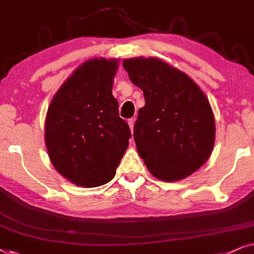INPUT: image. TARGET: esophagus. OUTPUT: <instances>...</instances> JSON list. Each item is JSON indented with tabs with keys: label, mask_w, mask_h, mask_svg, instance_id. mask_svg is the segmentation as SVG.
I'll list each match as a JSON object with an SVG mask.
<instances>
[{
	"label": "esophagus",
	"mask_w": 254,
	"mask_h": 254,
	"mask_svg": "<svg viewBox=\"0 0 254 254\" xmlns=\"http://www.w3.org/2000/svg\"><path fill=\"white\" fill-rule=\"evenodd\" d=\"M127 124H129L130 129H131V131H132L133 130V125H134V118H131V120L127 121Z\"/></svg>",
	"instance_id": "esophagus-1"
}]
</instances>
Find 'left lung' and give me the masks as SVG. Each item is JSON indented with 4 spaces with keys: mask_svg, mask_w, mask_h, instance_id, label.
<instances>
[{
    "mask_svg": "<svg viewBox=\"0 0 254 254\" xmlns=\"http://www.w3.org/2000/svg\"><path fill=\"white\" fill-rule=\"evenodd\" d=\"M131 82L144 93L133 138L147 170L162 181L191 175L210 157L215 118L200 87L157 58L123 60Z\"/></svg>",
    "mask_w": 254,
    "mask_h": 254,
    "instance_id": "left-lung-1",
    "label": "left lung"
}]
</instances>
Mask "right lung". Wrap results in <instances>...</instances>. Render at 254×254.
I'll use <instances>...</instances> for the list:
<instances>
[{"instance_id":"1","label":"right lung","mask_w":254,"mask_h":254,"mask_svg":"<svg viewBox=\"0 0 254 254\" xmlns=\"http://www.w3.org/2000/svg\"><path fill=\"white\" fill-rule=\"evenodd\" d=\"M117 59H90L74 70L51 101L45 144L51 162L70 182H109L129 146L130 127L118 115L113 89Z\"/></svg>"}]
</instances>
